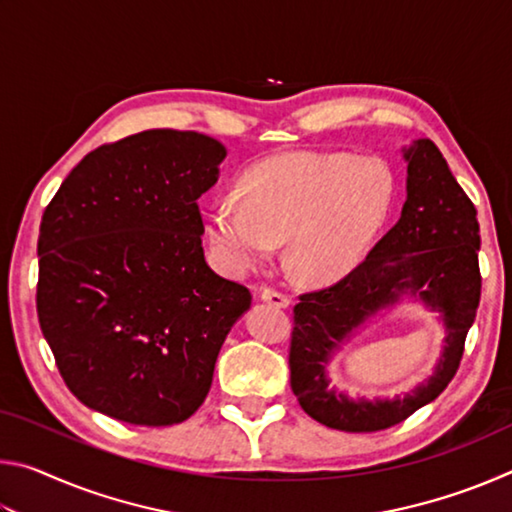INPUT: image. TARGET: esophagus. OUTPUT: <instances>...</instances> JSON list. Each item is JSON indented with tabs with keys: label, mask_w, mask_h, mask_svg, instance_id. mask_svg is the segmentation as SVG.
<instances>
[{
	"label": "esophagus",
	"mask_w": 512,
	"mask_h": 512,
	"mask_svg": "<svg viewBox=\"0 0 512 512\" xmlns=\"http://www.w3.org/2000/svg\"><path fill=\"white\" fill-rule=\"evenodd\" d=\"M262 302H268V305H273V307H280V309H287L289 307V296H284V293H280V291H273V289H264L262 291Z\"/></svg>",
	"instance_id": "1"
}]
</instances>
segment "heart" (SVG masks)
<instances>
[{
	"mask_svg": "<svg viewBox=\"0 0 512 512\" xmlns=\"http://www.w3.org/2000/svg\"><path fill=\"white\" fill-rule=\"evenodd\" d=\"M241 196H216L205 235L216 264L241 277L289 239L291 259L316 280L357 266L395 203L393 171L350 153H289L250 169Z\"/></svg>",
	"mask_w": 512,
	"mask_h": 512,
	"instance_id": "heart-1",
	"label": "heart"
}]
</instances>
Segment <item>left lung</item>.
<instances>
[{
    "mask_svg": "<svg viewBox=\"0 0 512 512\" xmlns=\"http://www.w3.org/2000/svg\"><path fill=\"white\" fill-rule=\"evenodd\" d=\"M402 216L366 259L332 287L300 296L293 307L291 388L307 415L329 429L368 433L400 424L436 400L456 375L481 298L479 221L447 160L431 140L404 146ZM404 297L436 310L444 352L432 375L395 398H348L328 384L333 354L379 310Z\"/></svg>",
    "mask_w": 512,
    "mask_h": 512,
    "instance_id": "8db88e82",
    "label": "left lung"
}]
</instances>
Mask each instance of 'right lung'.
Wrapping results in <instances>:
<instances>
[{"label": "right lung", "mask_w": 512, "mask_h": 512, "mask_svg": "<svg viewBox=\"0 0 512 512\" xmlns=\"http://www.w3.org/2000/svg\"><path fill=\"white\" fill-rule=\"evenodd\" d=\"M225 146L155 128L69 171L38 237V318L65 384L110 418L167 427L210 393L250 291L205 262L198 198Z\"/></svg>", "instance_id": "right-lung-1"}]
</instances>
